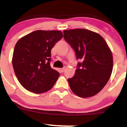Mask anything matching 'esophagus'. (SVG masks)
<instances>
[{
    "label": "esophagus",
    "instance_id": "esophagus-1",
    "mask_svg": "<svg viewBox=\"0 0 127 127\" xmlns=\"http://www.w3.org/2000/svg\"><path fill=\"white\" fill-rule=\"evenodd\" d=\"M60 70H61V72H63L64 71V67H63V68H61V69H60Z\"/></svg>",
    "mask_w": 127,
    "mask_h": 127
}]
</instances>
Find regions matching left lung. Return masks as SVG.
<instances>
[{"label": "left lung", "instance_id": "left-lung-1", "mask_svg": "<svg viewBox=\"0 0 127 127\" xmlns=\"http://www.w3.org/2000/svg\"><path fill=\"white\" fill-rule=\"evenodd\" d=\"M64 38L76 53L74 76L67 79L72 92L81 97L99 93L109 80L113 68L112 54L99 34L86 29L64 30Z\"/></svg>", "mask_w": 127, "mask_h": 127}]
</instances>
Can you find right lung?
<instances>
[{
  "mask_svg": "<svg viewBox=\"0 0 127 127\" xmlns=\"http://www.w3.org/2000/svg\"><path fill=\"white\" fill-rule=\"evenodd\" d=\"M62 38L61 31L36 30L17 41L12 65L18 81L25 89L41 94L53 87L60 73L50 66L51 50Z\"/></svg>",
  "mask_w": 127,
  "mask_h": 127,
  "instance_id": "add662e5",
  "label": "right lung"
}]
</instances>
